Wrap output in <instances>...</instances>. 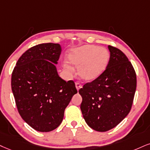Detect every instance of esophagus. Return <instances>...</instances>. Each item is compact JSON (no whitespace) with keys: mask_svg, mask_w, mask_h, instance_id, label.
I'll use <instances>...</instances> for the list:
<instances>
[{"mask_svg":"<svg viewBox=\"0 0 150 150\" xmlns=\"http://www.w3.org/2000/svg\"><path fill=\"white\" fill-rule=\"evenodd\" d=\"M75 86H76V90H79V89H81V88H82V86H81V83L79 82H76L75 83Z\"/></svg>","mask_w":150,"mask_h":150,"instance_id":"esophagus-1","label":"esophagus"}]
</instances>
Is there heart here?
I'll return each mask as SVG.
<instances>
[{"label": "heart", "instance_id": "1", "mask_svg": "<svg viewBox=\"0 0 150 150\" xmlns=\"http://www.w3.org/2000/svg\"><path fill=\"white\" fill-rule=\"evenodd\" d=\"M110 57L106 48L90 44L69 50L67 55L70 64L79 66L77 73L85 81L99 78L108 67ZM64 68L68 73H71L72 67L69 64H64Z\"/></svg>", "mask_w": 150, "mask_h": 150}]
</instances>
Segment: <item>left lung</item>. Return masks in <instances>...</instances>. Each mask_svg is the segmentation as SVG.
<instances>
[{"mask_svg":"<svg viewBox=\"0 0 150 150\" xmlns=\"http://www.w3.org/2000/svg\"><path fill=\"white\" fill-rule=\"evenodd\" d=\"M110 61L99 78L79 90L81 110L90 128L104 132L115 127L132 108L136 89V75L122 51L108 46Z\"/></svg>","mask_w":150,"mask_h":150,"instance_id":"left-lung-1","label":"left lung"}]
</instances>
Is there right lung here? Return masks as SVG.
Instances as JSON below:
<instances>
[{
    "instance_id": "obj_1",
    "label": "right lung",
    "mask_w": 150,
    "mask_h": 150,
    "mask_svg": "<svg viewBox=\"0 0 150 150\" xmlns=\"http://www.w3.org/2000/svg\"><path fill=\"white\" fill-rule=\"evenodd\" d=\"M59 44H40L20 57L12 74L11 86L18 111L35 130L49 132L62 122L64 112L77 93L73 81L59 76L55 64Z\"/></svg>"
}]
</instances>
